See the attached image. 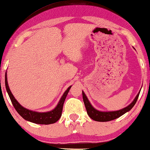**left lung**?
<instances>
[{
  "mask_svg": "<svg viewBox=\"0 0 150 150\" xmlns=\"http://www.w3.org/2000/svg\"><path fill=\"white\" fill-rule=\"evenodd\" d=\"M140 91L141 90L139 91L136 97H135L134 100H133L128 106H127L126 107L118 110H115V111H100V110L96 109V108L91 105V104L90 103L87 97L86 96L85 93H84L83 91H82V92H83V102L84 104H85L88 115L94 121L102 122H109V121L115 120V119L123 115L126 113V112L130 111V110L132 108L133 106H134V104H136L137 99H138L139 98V93H140Z\"/></svg>",
  "mask_w": 150,
  "mask_h": 150,
  "instance_id": "obj_1",
  "label": "left lung"
}]
</instances>
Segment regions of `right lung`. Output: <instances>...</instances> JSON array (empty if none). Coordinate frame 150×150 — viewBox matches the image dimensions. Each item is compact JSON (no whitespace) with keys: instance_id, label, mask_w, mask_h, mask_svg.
<instances>
[{"instance_id":"right-lung-1","label":"right lung","mask_w":150,"mask_h":150,"mask_svg":"<svg viewBox=\"0 0 150 150\" xmlns=\"http://www.w3.org/2000/svg\"><path fill=\"white\" fill-rule=\"evenodd\" d=\"M5 87L14 108H15L16 111L19 113L20 115L22 118L26 121H28V122L35 123V124L48 125L54 124V123L57 122L59 120V118L61 117V114H62L63 104H64L65 100L67 97V95L68 93L69 89H71V85L69 86L66 91L64 92V93L63 94L62 97L61 98V99L59 100V103L56 107L53 110L48 112L33 111V110H28L27 108L21 106V104H20L19 102L14 98L11 90L9 89L7 82V71L5 73Z\"/></svg>"}]
</instances>
